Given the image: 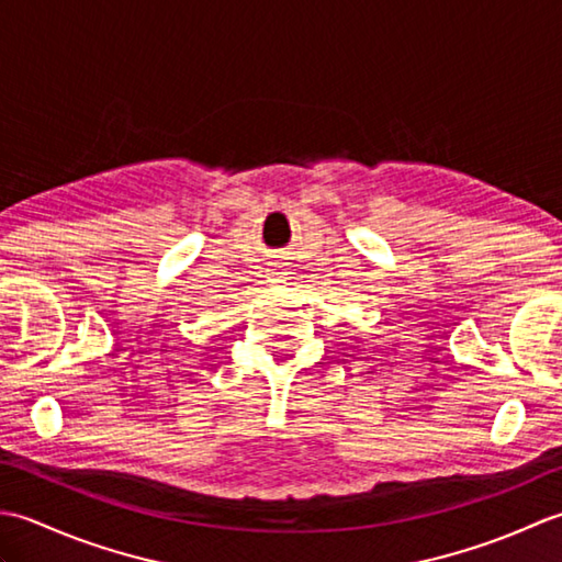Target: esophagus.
Here are the masks:
<instances>
[{
  "mask_svg": "<svg viewBox=\"0 0 562 562\" xmlns=\"http://www.w3.org/2000/svg\"><path fill=\"white\" fill-rule=\"evenodd\" d=\"M274 278H278V280H274V282H280V278H282V272H274Z\"/></svg>",
  "mask_w": 562,
  "mask_h": 562,
  "instance_id": "1",
  "label": "esophagus"
}]
</instances>
